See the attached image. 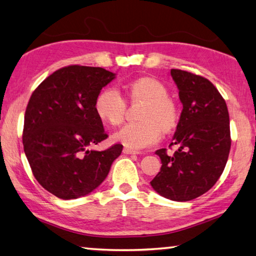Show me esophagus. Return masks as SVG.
<instances>
[{
	"label": "esophagus",
	"instance_id": "1",
	"mask_svg": "<svg viewBox=\"0 0 256 256\" xmlns=\"http://www.w3.org/2000/svg\"><path fill=\"white\" fill-rule=\"evenodd\" d=\"M123 152L125 154H140L136 150H132V149H128V148H124L123 149Z\"/></svg>",
	"mask_w": 256,
	"mask_h": 256
}]
</instances>
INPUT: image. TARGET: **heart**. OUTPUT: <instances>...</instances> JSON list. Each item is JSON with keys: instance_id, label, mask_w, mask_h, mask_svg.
Masks as SVG:
<instances>
[{"instance_id": "1", "label": "heart", "mask_w": 256, "mask_h": 256, "mask_svg": "<svg viewBox=\"0 0 256 256\" xmlns=\"http://www.w3.org/2000/svg\"><path fill=\"white\" fill-rule=\"evenodd\" d=\"M125 96L131 104H142L136 118L116 132L112 138L131 149H144L157 142L162 132L172 133L177 128L180 110L177 102L168 96L162 82L151 76H142L123 86ZM99 118L112 126H120L126 115V104L116 90L104 89L94 102Z\"/></svg>"}]
</instances>
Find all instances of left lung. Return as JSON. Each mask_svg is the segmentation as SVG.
<instances>
[{
    "instance_id": "left-lung-1",
    "label": "left lung",
    "mask_w": 256,
    "mask_h": 256,
    "mask_svg": "<svg viewBox=\"0 0 256 256\" xmlns=\"http://www.w3.org/2000/svg\"><path fill=\"white\" fill-rule=\"evenodd\" d=\"M170 74L183 104L180 123L168 156L156 151L162 168L150 182L156 192L172 201H190L208 192L226 166L232 138L226 102L211 82L201 76L172 68Z\"/></svg>"
}]
</instances>
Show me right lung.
Here are the masks:
<instances>
[{
    "label": "right lung",
    "mask_w": 256,
    "mask_h": 256,
    "mask_svg": "<svg viewBox=\"0 0 256 256\" xmlns=\"http://www.w3.org/2000/svg\"><path fill=\"white\" fill-rule=\"evenodd\" d=\"M114 78L102 68L68 66L47 76L29 99L24 150L34 178L55 196L72 200L92 192L122 152L118 144L89 149L108 138L94 102Z\"/></svg>",
    "instance_id": "1"
}]
</instances>
